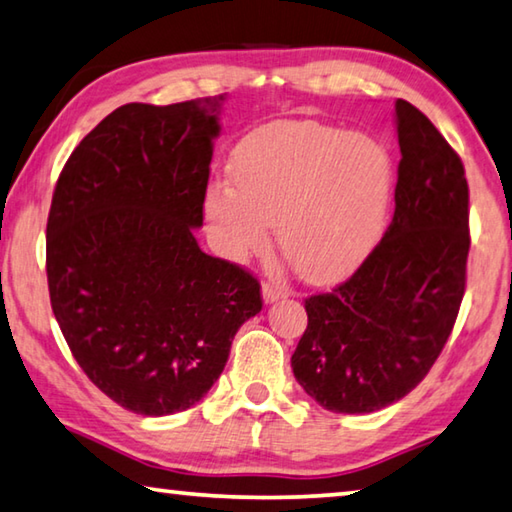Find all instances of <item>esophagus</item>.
Returning <instances> with one entry per match:
<instances>
[{"mask_svg": "<svg viewBox=\"0 0 512 512\" xmlns=\"http://www.w3.org/2000/svg\"><path fill=\"white\" fill-rule=\"evenodd\" d=\"M262 296H264L266 305H271V302H277V300L291 296V289L280 280H268L262 287Z\"/></svg>", "mask_w": 512, "mask_h": 512, "instance_id": "esophagus-1", "label": "esophagus"}]
</instances>
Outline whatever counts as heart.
Here are the masks:
<instances>
[{
    "label": "heart",
    "mask_w": 512,
    "mask_h": 512,
    "mask_svg": "<svg viewBox=\"0 0 512 512\" xmlns=\"http://www.w3.org/2000/svg\"><path fill=\"white\" fill-rule=\"evenodd\" d=\"M232 187L205 194V219L221 253H262L277 223L291 266L311 282L352 273L381 239L393 198V160L379 142L314 121L268 126L239 146Z\"/></svg>",
    "instance_id": "1"
}]
</instances>
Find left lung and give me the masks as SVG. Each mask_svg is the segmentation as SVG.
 I'll return each mask as SVG.
<instances>
[{
	"label": "left lung",
	"mask_w": 512,
	"mask_h": 512,
	"mask_svg": "<svg viewBox=\"0 0 512 512\" xmlns=\"http://www.w3.org/2000/svg\"><path fill=\"white\" fill-rule=\"evenodd\" d=\"M395 214L350 280L305 300L291 368L332 413H372L427 377L452 334L470 253V189L458 153L427 115L395 101Z\"/></svg>",
	"instance_id": "8db88e82"
}]
</instances>
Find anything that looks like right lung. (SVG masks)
Listing matches in <instances>:
<instances>
[{"label":"right lung","mask_w":512,"mask_h":512,"mask_svg":"<svg viewBox=\"0 0 512 512\" xmlns=\"http://www.w3.org/2000/svg\"><path fill=\"white\" fill-rule=\"evenodd\" d=\"M223 101L117 108L69 155L51 198L60 332L92 384L140 415L203 400L237 329L262 311L257 277L194 237Z\"/></svg>","instance_id":"add662e5"}]
</instances>
